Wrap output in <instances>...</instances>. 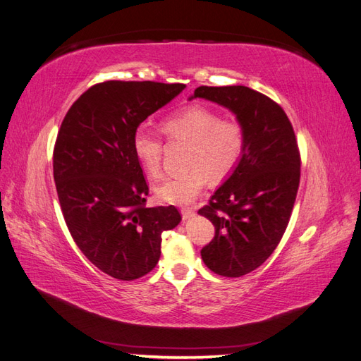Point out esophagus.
<instances>
[{
    "instance_id": "obj_1",
    "label": "esophagus",
    "mask_w": 361,
    "mask_h": 361,
    "mask_svg": "<svg viewBox=\"0 0 361 361\" xmlns=\"http://www.w3.org/2000/svg\"><path fill=\"white\" fill-rule=\"evenodd\" d=\"M182 218L183 220H190V218H192L195 215V212L191 209V207H182Z\"/></svg>"
}]
</instances>
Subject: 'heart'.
<instances>
[{"label":"heart","instance_id":"b5f03b06","mask_svg":"<svg viewBox=\"0 0 361 361\" xmlns=\"http://www.w3.org/2000/svg\"><path fill=\"white\" fill-rule=\"evenodd\" d=\"M161 128L171 140L190 141L188 169L167 178L155 188L161 202L188 204L197 199L207 176L223 180L241 162L245 150V130L233 118H224L212 108L192 104L162 118ZM133 150L140 166L152 178L161 173L162 141L158 134L140 126L133 135Z\"/></svg>","mask_w":361,"mask_h":361}]
</instances>
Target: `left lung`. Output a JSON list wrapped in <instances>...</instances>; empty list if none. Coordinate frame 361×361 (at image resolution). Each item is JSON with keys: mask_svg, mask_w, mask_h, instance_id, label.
Returning a JSON list of instances; mask_svg holds the SVG:
<instances>
[{"mask_svg": "<svg viewBox=\"0 0 361 361\" xmlns=\"http://www.w3.org/2000/svg\"><path fill=\"white\" fill-rule=\"evenodd\" d=\"M194 97L227 108L245 130L241 162L199 211L215 227L200 251L204 265L241 277L264 264L286 231L300 185L297 140L281 106L245 85H202Z\"/></svg>", "mask_w": 361, "mask_h": 361, "instance_id": "8db88e82", "label": "left lung"}]
</instances>
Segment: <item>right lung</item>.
Wrapping results in <instances>:
<instances>
[{
	"instance_id": "1",
	"label": "right lung",
	"mask_w": 361,
	"mask_h": 361,
	"mask_svg": "<svg viewBox=\"0 0 361 361\" xmlns=\"http://www.w3.org/2000/svg\"><path fill=\"white\" fill-rule=\"evenodd\" d=\"M185 87L105 81L82 93L61 123L54 180L64 220L82 255L117 280H135L154 269L162 232L182 220L174 206L145 204L149 187L133 135Z\"/></svg>"
}]
</instances>
